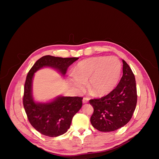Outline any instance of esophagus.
<instances>
[{
	"label": "esophagus",
	"instance_id": "34e87169",
	"mask_svg": "<svg viewBox=\"0 0 159 159\" xmlns=\"http://www.w3.org/2000/svg\"><path fill=\"white\" fill-rule=\"evenodd\" d=\"M82 101H83V103H86L88 102L89 98H87V97H85V98H83V100H82Z\"/></svg>",
	"mask_w": 159,
	"mask_h": 159
}]
</instances>
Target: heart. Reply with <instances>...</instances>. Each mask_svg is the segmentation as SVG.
<instances>
[{
	"label": "heart",
	"instance_id": "obj_1",
	"mask_svg": "<svg viewBox=\"0 0 159 159\" xmlns=\"http://www.w3.org/2000/svg\"><path fill=\"white\" fill-rule=\"evenodd\" d=\"M121 69V61L115 56L91 57L79 62L71 81L79 92H83L88 81V88L94 94L106 95L117 86Z\"/></svg>",
	"mask_w": 159,
	"mask_h": 159
}]
</instances>
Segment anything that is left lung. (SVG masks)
Here are the masks:
<instances>
[{
  "label": "left lung",
  "mask_w": 159,
  "mask_h": 159,
  "mask_svg": "<svg viewBox=\"0 0 159 159\" xmlns=\"http://www.w3.org/2000/svg\"><path fill=\"white\" fill-rule=\"evenodd\" d=\"M122 61L123 76L117 87L104 97L89 100L93 107L90 121L99 131H113L125 125L136 107L135 78L127 62Z\"/></svg>",
  "instance_id": "1"
}]
</instances>
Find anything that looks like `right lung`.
<instances>
[{"label":"right lung","mask_w":159,"mask_h":159,"mask_svg":"<svg viewBox=\"0 0 159 159\" xmlns=\"http://www.w3.org/2000/svg\"><path fill=\"white\" fill-rule=\"evenodd\" d=\"M78 59L44 56L36 61L28 73L23 96L24 108L32 126L45 136L57 137L67 132L72 118L82 106L83 98L59 96L49 103H36L32 94L34 75L42 68L51 67L64 75L68 67Z\"/></svg>","instance_id":"1"}]
</instances>
